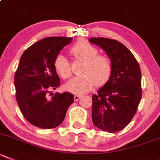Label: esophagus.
<instances>
[{
  "instance_id": "1",
  "label": "esophagus",
  "mask_w": 160,
  "mask_h": 160,
  "mask_svg": "<svg viewBox=\"0 0 160 160\" xmlns=\"http://www.w3.org/2000/svg\"><path fill=\"white\" fill-rule=\"evenodd\" d=\"M81 96H79V95H74V101H78V100H79V99L81 98Z\"/></svg>"
}]
</instances>
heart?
I'll list each match as a JSON object with an SVG mask.
<instances>
[{"mask_svg": "<svg viewBox=\"0 0 160 160\" xmlns=\"http://www.w3.org/2000/svg\"><path fill=\"white\" fill-rule=\"evenodd\" d=\"M71 52L78 60L84 62L81 70L82 75L71 78L65 85V89L75 94L88 92L93 88L104 86L110 79L112 73V63L108 57L98 55L95 46L86 41H78L71 48ZM56 72L63 79H68L72 74L69 60L63 55L56 56L54 60Z\"/></svg>", "mask_w": 160, "mask_h": 160, "instance_id": "b5f03b06", "label": "heart"}]
</instances>
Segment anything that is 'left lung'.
Returning a JSON list of instances; mask_svg holds the SVG:
<instances>
[{
	"label": "left lung",
	"mask_w": 160,
	"mask_h": 160,
	"mask_svg": "<svg viewBox=\"0 0 160 160\" xmlns=\"http://www.w3.org/2000/svg\"><path fill=\"white\" fill-rule=\"evenodd\" d=\"M89 42L104 49L112 63L109 81L92 97V123L115 133L127 127L138 110L142 96L141 68L121 42L105 38H92Z\"/></svg>",
	"instance_id": "1"
}]
</instances>
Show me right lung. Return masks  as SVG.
Returning a JSON list of instances; mask_svg holds the SVG:
<instances>
[{"label": "right lung", "mask_w": 160, "mask_h": 160, "mask_svg": "<svg viewBox=\"0 0 160 160\" xmlns=\"http://www.w3.org/2000/svg\"><path fill=\"white\" fill-rule=\"evenodd\" d=\"M72 38L48 37L25 50L15 74L16 97L24 118L42 129H52L63 122L67 111L74 103L70 92L50 91L60 85L54 60Z\"/></svg>", "instance_id": "1"}]
</instances>
